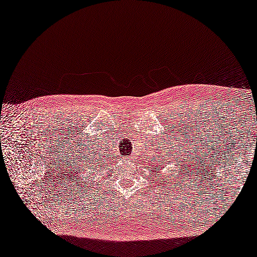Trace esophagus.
<instances>
[{
    "instance_id": "1",
    "label": "esophagus",
    "mask_w": 257,
    "mask_h": 257,
    "mask_svg": "<svg viewBox=\"0 0 257 257\" xmlns=\"http://www.w3.org/2000/svg\"><path fill=\"white\" fill-rule=\"evenodd\" d=\"M125 161H126V162H127V163H131V162L133 161V159H132V157H126V159H125Z\"/></svg>"
}]
</instances>
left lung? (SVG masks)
I'll return each mask as SVG.
<instances>
[{
    "mask_svg": "<svg viewBox=\"0 0 257 257\" xmlns=\"http://www.w3.org/2000/svg\"><path fill=\"white\" fill-rule=\"evenodd\" d=\"M159 170H160V169H159Z\"/></svg>",
    "mask_w": 257,
    "mask_h": 257,
    "instance_id": "8db88e82",
    "label": "left lung"
}]
</instances>
